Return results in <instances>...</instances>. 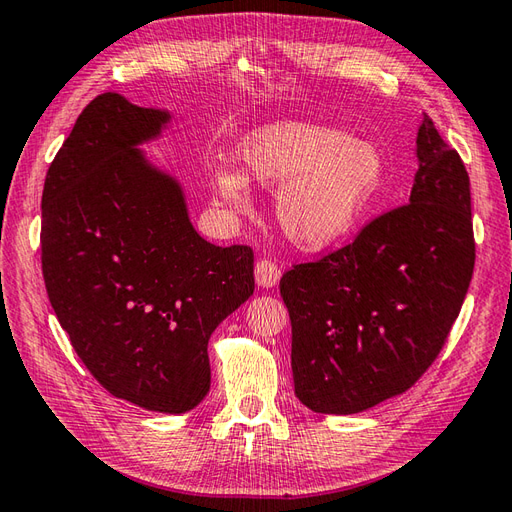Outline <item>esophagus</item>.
I'll return each instance as SVG.
<instances>
[{
    "label": "esophagus",
    "mask_w": 512,
    "mask_h": 512,
    "mask_svg": "<svg viewBox=\"0 0 512 512\" xmlns=\"http://www.w3.org/2000/svg\"><path fill=\"white\" fill-rule=\"evenodd\" d=\"M281 279V268L272 259H259L255 264V281L261 288H272Z\"/></svg>",
    "instance_id": "1"
}]
</instances>
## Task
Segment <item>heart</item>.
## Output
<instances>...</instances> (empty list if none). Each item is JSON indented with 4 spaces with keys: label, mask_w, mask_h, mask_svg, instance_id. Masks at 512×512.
<instances>
[{
    "label": "heart",
    "mask_w": 512,
    "mask_h": 512,
    "mask_svg": "<svg viewBox=\"0 0 512 512\" xmlns=\"http://www.w3.org/2000/svg\"><path fill=\"white\" fill-rule=\"evenodd\" d=\"M244 174L279 189L275 218L285 240L303 251H323L344 240L371 209L386 181L382 152L336 128L279 122L255 130L240 148ZM244 174L218 170L213 196L227 209H251Z\"/></svg>",
    "instance_id": "b5f03b06"
}]
</instances>
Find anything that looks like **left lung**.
Returning <instances> with one entry per match:
<instances>
[{
  "instance_id": "left-lung-1",
  "label": "left lung",
  "mask_w": 512,
  "mask_h": 512,
  "mask_svg": "<svg viewBox=\"0 0 512 512\" xmlns=\"http://www.w3.org/2000/svg\"><path fill=\"white\" fill-rule=\"evenodd\" d=\"M417 157L408 205L281 277L294 392L314 412L355 414L406 392L460 314L475 264L469 174L427 115Z\"/></svg>"
}]
</instances>
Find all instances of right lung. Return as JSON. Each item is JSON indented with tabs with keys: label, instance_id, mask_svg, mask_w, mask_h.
I'll use <instances>...</instances> for the list:
<instances>
[{
	"label": "right lung",
	"instance_id": "add662e5",
	"mask_svg": "<svg viewBox=\"0 0 512 512\" xmlns=\"http://www.w3.org/2000/svg\"><path fill=\"white\" fill-rule=\"evenodd\" d=\"M168 111L102 93L47 170L41 266L71 347L111 395L181 414L211 384L207 344L255 290L251 246L196 233L176 178L139 150Z\"/></svg>",
	"mask_w": 512,
	"mask_h": 512
}]
</instances>
